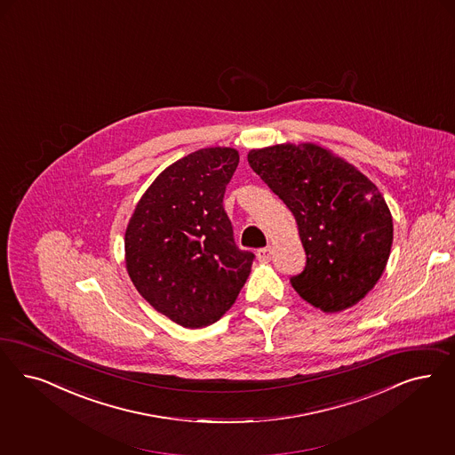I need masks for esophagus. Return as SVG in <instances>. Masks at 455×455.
Segmentation results:
<instances>
[{
  "mask_svg": "<svg viewBox=\"0 0 455 455\" xmlns=\"http://www.w3.org/2000/svg\"><path fill=\"white\" fill-rule=\"evenodd\" d=\"M270 253H272V251L268 249V247H266V249H259L257 251V259H259V262H268L270 260Z\"/></svg>",
  "mask_w": 455,
  "mask_h": 455,
  "instance_id": "1",
  "label": "esophagus"
}]
</instances>
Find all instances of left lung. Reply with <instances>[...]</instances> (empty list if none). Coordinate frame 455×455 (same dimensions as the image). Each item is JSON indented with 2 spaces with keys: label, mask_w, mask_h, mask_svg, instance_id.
<instances>
[{
  "label": "left lung",
  "mask_w": 455,
  "mask_h": 455,
  "mask_svg": "<svg viewBox=\"0 0 455 455\" xmlns=\"http://www.w3.org/2000/svg\"><path fill=\"white\" fill-rule=\"evenodd\" d=\"M247 159L298 223L307 255L306 268L291 279L299 296L323 313L358 304L392 251V213L375 183L315 142L255 148Z\"/></svg>",
  "instance_id": "obj_1"
}]
</instances>
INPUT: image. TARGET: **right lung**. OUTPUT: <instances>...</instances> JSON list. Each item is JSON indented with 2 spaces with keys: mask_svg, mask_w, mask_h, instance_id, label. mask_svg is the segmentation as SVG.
<instances>
[{
  "mask_svg": "<svg viewBox=\"0 0 455 455\" xmlns=\"http://www.w3.org/2000/svg\"><path fill=\"white\" fill-rule=\"evenodd\" d=\"M238 151L204 148L174 161L142 193L125 227V270L157 313L196 330L227 313L251 270L223 195Z\"/></svg>",
  "mask_w": 455,
  "mask_h": 455,
  "instance_id": "1",
  "label": "right lung"
}]
</instances>
